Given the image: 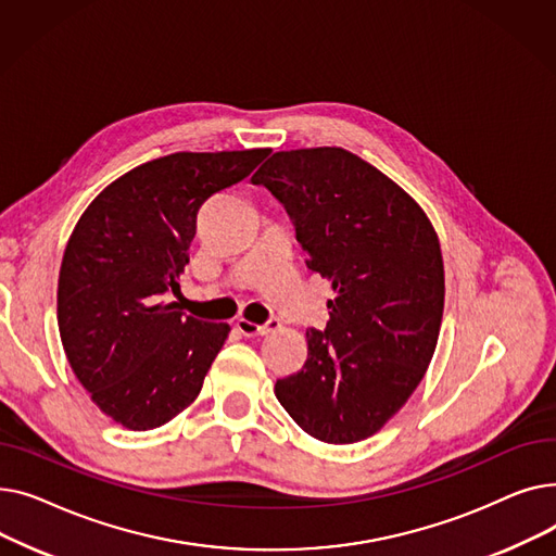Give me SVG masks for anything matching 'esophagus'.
<instances>
[{"label": "esophagus", "mask_w": 556, "mask_h": 556, "mask_svg": "<svg viewBox=\"0 0 556 556\" xmlns=\"http://www.w3.org/2000/svg\"><path fill=\"white\" fill-rule=\"evenodd\" d=\"M237 329H239L245 338H256V336H268L270 331L279 329V323H277V319H268L266 325H254V323H250V319L239 317V319H237Z\"/></svg>", "instance_id": "1"}]
</instances>
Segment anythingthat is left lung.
Here are the masks:
<instances>
[{
	"instance_id": "obj_1",
	"label": "left lung",
	"mask_w": 556,
	"mask_h": 556,
	"mask_svg": "<svg viewBox=\"0 0 556 556\" xmlns=\"http://www.w3.org/2000/svg\"><path fill=\"white\" fill-rule=\"evenodd\" d=\"M286 207L306 266L331 281L325 331L275 394L311 437L354 444L381 430L432 361L444 315L440 237L386 173L338 146L279 151L254 175Z\"/></svg>"
}]
</instances>
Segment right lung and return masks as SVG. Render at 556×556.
<instances>
[{"label": "right lung", "instance_id": "obj_1", "mask_svg": "<svg viewBox=\"0 0 556 556\" xmlns=\"http://www.w3.org/2000/svg\"><path fill=\"white\" fill-rule=\"evenodd\" d=\"M270 149L173 153L135 166L83 212L58 275V329L92 403L151 430L195 401L229 336L166 302L180 293L204 200L241 182Z\"/></svg>", "mask_w": 556, "mask_h": 556}]
</instances>
